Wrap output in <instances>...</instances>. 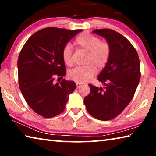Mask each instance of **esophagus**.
<instances>
[{
  "label": "esophagus",
  "mask_w": 156,
  "mask_h": 156,
  "mask_svg": "<svg viewBox=\"0 0 156 156\" xmlns=\"http://www.w3.org/2000/svg\"><path fill=\"white\" fill-rule=\"evenodd\" d=\"M82 86V84L81 83H76V87H77V88H79L80 87Z\"/></svg>",
  "instance_id": "esophagus-1"
}]
</instances>
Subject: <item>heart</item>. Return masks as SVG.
Returning <instances> with one entry per match:
<instances>
[{"label": "heart", "mask_w": 156, "mask_h": 156, "mask_svg": "<svg viewBox=\"0 0 156 156\" xmlns=\"http://www.w3.org/2000/svg\"><path fill=\"white\" fill-rule=\"evenodd\" d=\"M74 44L78 48L88 51L86 63L89 65L73 69L68 73V76L76 83H84L95 75L96 66L101 69L107 65L111 55V47L107 42L100 41L98 37L88 32H83L76 37ZM62 57L65 65H72V47L71 44H67L63 47Z\"/></svg>", "instance_id": "obj_1"}]
</instances>
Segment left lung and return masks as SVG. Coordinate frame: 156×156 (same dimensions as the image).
Instances as JSON below:
<instances>
[{
  "label": "left lung",
  "mask_w": 156,
  "mask_h": 156,
  "mask_svg": "<svg viewBox=\"0 0 156 156\" xmlns=\"http://www.w3.org/2000/svg\"><path fill=\"white\" fill-rule=\"evenodd\" d=\"M103 37L111 47L107 65L98 76L103 87L89 84L90 93L84 99L89 114L100 120L118 116L131 101L140 78L136 50L125 36L109 29L93 31Z\"/></svg>",
  "instance_id": "obj_1"
}]
</instances>
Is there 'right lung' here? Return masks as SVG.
<instances>
[{
    "mask_svg": "<svg viewBox=\"0 0 156 156\" xmlns=\"http://www.w3.org/2000/svg\"><path fill=\"white\" fill-rule=\"evenodd\" d=\"M82 31L44 28L31 35L21 49L18 59L20 89L31 109L43 117L61 113L75 90V82L54 80L66 74L63 47Z\"/></svg>",
    "mask_w": 156,
    "mask_h": 156,
    "instance_id": "obj_1",
    "label": "right lung"
}]
</instances>
